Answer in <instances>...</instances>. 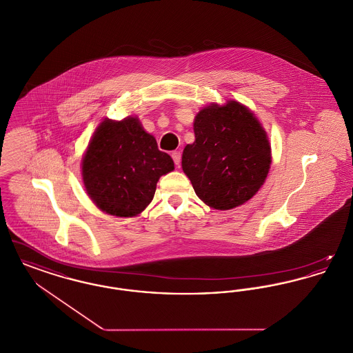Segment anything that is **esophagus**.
I'll use <instances>...</instances> for the list:
<instances>
[{
    "label": "esophagus",
    "mask_w": 353,
    "mask_h": 353,
    "mask_svg": "<svg viewBox=\"0 0 353 353\" xmlns=\"http://www.w3.org/2000/svg\"><path fill=\"white\" fill-rule=\"evenodd\" d=\"M172 159H173V161H174V164H176V165H177V167H180V163H181V152H180V151L172 152Z\"/></svg>",
    "instance_id": "esophagus-1"
}]
</instances>
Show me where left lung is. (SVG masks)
<instances>
[{
	"mask_svg": "<svg viewBox=\"0 0 353 353\" xmlns=\"http://www.w3.org/2000/svg\"><path fill=\"white\" fill-rule=\"evenodd\" d=\"M193 130L181 167L199 199L217 210L252 199L269 174L271 145L252 110L236 101L210 103L196 115Z\"/></svg>",
	"mask_w": 353,
	"mask_h": 353,
	"instance_id": "8db88e82",
	"label": "left lung"
}]
</instances>
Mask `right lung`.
Wrapping results in <instances>:
<instances>
[{
    "instance_id": "add662e5",
    "label": "right lung",
    "mask_w": 353,
    "mask_h": 353,
    "mask_svg": "<svg viewBox=\"0 0 353 353\" xmlns=\"http://www.w3.org/2000/svg\"><path fill=\"white\" fill-rule=\"evenodd\" d=\"M87 196L101 212L137 217L153 200L161 176L174 169L172 157L159 151L156 139L137 117L105 118L97 127L82 157Z\"/></svg>"
}]
</instances>
